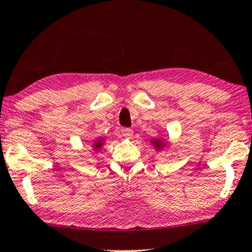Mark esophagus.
I'll list each match as a JSON object with an SVG mask.
<instances>
[{
    "instance_id": "1",
    "label": "esophagus",
    "mask_w": 252,
    "mask_h": 252,
    "mask_svg": "<svg viewBox=\"0 0 252 252\" xmlns=\"http://www.w3.org/2000/svg\"><path fill=\"white\" fill-rule=\"evenodd\" d=\"M121 133H122V136L124 137V138H131L133 135V131H132V129L123 128L122 130H121Z\"/></svg>"
}]
</instances>
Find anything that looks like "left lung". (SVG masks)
I'll return each mask as SVG.
<instances>
[{
  "label": "left lung",
  "mask_w": 252,
  "mask_h": 252,
  "mask_svg": "<svg viewBox=\"0 0 252 252\" xmlns=\"http://www.w3.org/2000/svg\"><path fill=\"white\" fill-rule=\"evenodd\" d=\"M153 144H154V146H156V149H161V147H162V143L158 139L153 140Z\"/></svg>",
  "instance_id": "8db88e82"
}]
</instances>
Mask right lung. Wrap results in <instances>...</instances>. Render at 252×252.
Instances as JSON below:
<instances>
[{
  "instance_id": "right-lung-1",
  "label": "right lung",
  "mask_w": 252,
  "mask_h": 252,
  "mask_svg": "<svg viewBox=\"0 0 252 252\" xmlns=\"http://www.w3.org/2000/svg\"><path fill=\"white\" fill-rule=\"evenodd\" d=\"M101 146H102V144H101V142H100V140H99V142H96V143L94 144V150L98 151Z\"/></svg>"
}]
</instances>
